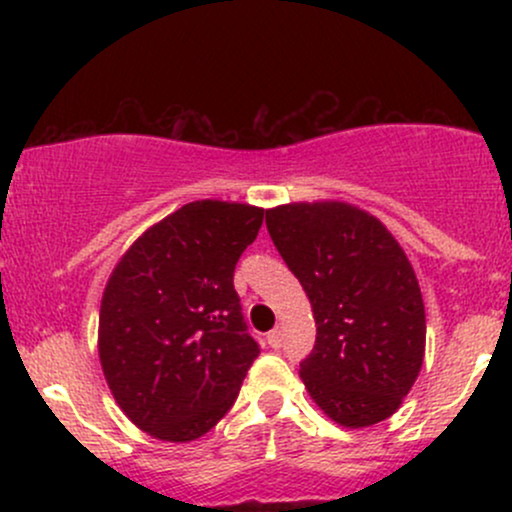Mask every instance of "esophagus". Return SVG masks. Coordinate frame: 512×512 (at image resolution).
I'll use <instances>...</instances> for the list:
<instances>
[{
	"mask_svg": "<svg viewBox=\"0 0 512 512\" xmlns=\"http://www.w3.org/2000/svg\"><path fill=\"white\" fill-rule=\"evenodd\" d=\"M281 342H284V332H281V327H276V330L267 334V344L272 346V349H279Z\"/></svg>",
	"mask_w": 512,
	"mask_h": 512,
	"instance_id": "obj_1",
	"label": "esophagus"
}]
</instances>
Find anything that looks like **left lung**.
Returning <instances> with one entry per match:
<instances>
[{
	"mask_svg": "<svg viewBox=\"0 0 512 512\" xmlns=\"http://www.w3.org/2000/svg\"><path fill=\"white\" fill-rule=\"evenodd\" d=\"M267 231L313 308L315 349L301 363L334 424L366 428L402 407L426 351L414 267L383 221L346 202L267 209Z\"/></svg>",
	"mask_w": 512,
	"mask_h": 512,
	"instance_id": "obj_1",
	"label": "left lung"
}]
</instances>
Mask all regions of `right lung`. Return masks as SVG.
<instances>
[{
    "label": "right lung",
    "mask_w": 512,
    "mask_h": 512,
    "mask_svg": "<svg viewBox=\"0 0 512 512\" xmlns=\"http://www.w3.org/2000/svg\"><path fill=\"white\" fill-rule=\"evenodd\" d=\"M264 209L221 199L180 207L129 245L105 284L98 356L105 383L151 438L190 443L236 402L260 356L233 289Z\"/></svg>",
    "instance_id": "obj_1"
}]
</instances>
